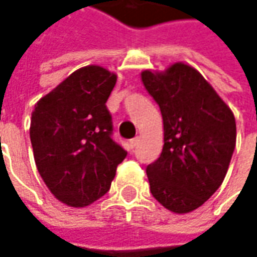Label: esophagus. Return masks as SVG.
Masks as SVG:
<instances>
[{
  "mask_svg": "<svg viewBox=\"0 0 257 257\" xmlns=\"http://www.w3.org/2000/svg\"><path fill=\"white\" fill-rule=\"evenodd\" d=\"M139 142H140V139H139V137H134V139L130 140V146H132V147H136V146L139 144Z\"/></svg>",
  "mask_w": 257,
  "mask_h": 257,
  "instance_id": "1",
  "label": "esophagus"
}]
</instances>
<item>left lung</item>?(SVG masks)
I'll list each match as a JSON object with an SVG mask.
<instances>
[{
    "mask_svg": "<svg viewBox=\"0 0 257 257\" xmlns=\"http://www.w3.org/2000/svg\"><path fill=\"white\" fill-rule=\"evenodd\" d=\"M142 81L163 117V150L146 170L150 192L170 212H193L224 180L236 146L234 115L192 65L144 70Z\"/></svg>",
    "mask_w": 257,
    "mask_h": 257,
    "instance_id": "8db88e82",
    "label": "left lung"
}]
</instances>
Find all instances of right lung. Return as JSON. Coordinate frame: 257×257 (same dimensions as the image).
I'll list each match as a JSON object with an SVG mask.
<instances>
[{
	"mask_svg": "<svg viewBox=\"0 0 257 257\" xmlns=\"http://www.w3.org/2000/svg\"><path fill=\"white\" fill-rule=\"evenodd\" d=\"M117 75L100 65L75 70L40 98L31 114L35 166L50 192L84 207L108 192L127 152L111 139L107 100Z\"/></svg>",
	"mask_w": 257,
	"mask_h": 257,
	"instance_id": "1",
	"label": "right lung"
}]
</instances>
